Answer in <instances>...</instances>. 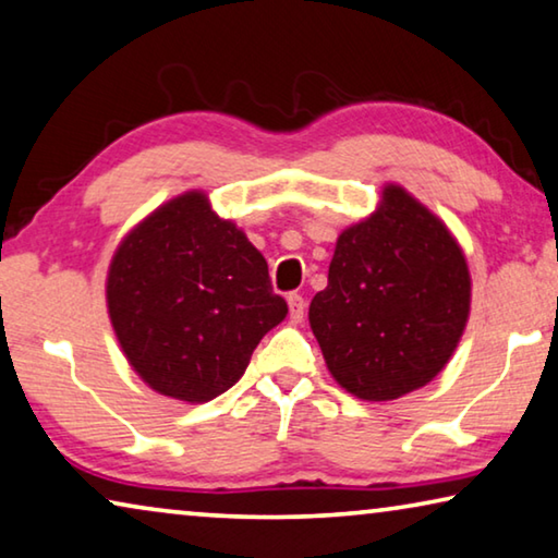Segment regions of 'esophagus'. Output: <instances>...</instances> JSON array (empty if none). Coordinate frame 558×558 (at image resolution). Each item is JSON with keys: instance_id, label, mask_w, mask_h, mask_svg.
Returning <instances> with one entry per match:
<instances>
[{"instance_id": "34e87169", "label": "esophagus", "mask_w": 558, "mask_h": 558, "mask_svg": "<svg viewBox=\"0 0 558 558\" xmlns=\"http://www.w3.org/2000/svg\"><path fill=\"white\" fill-rule=\"evenodd\" d=\"M288 307H290V320L301 323L303 315H305V301H303V295L290 293V295H288Z\"/></svg>"}]
</instances>
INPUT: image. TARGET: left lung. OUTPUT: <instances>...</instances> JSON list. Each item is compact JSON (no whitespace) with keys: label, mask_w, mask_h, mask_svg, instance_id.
<instances>
[{"label":"left lung","mask_w":558,"mask_h":558,"mask_svg":"<svg viewBox=\"0 0 558 558\" xmlns=\"http://www.w3.org/2000/svg\"><path fill=\"white\" fill-rule=\"evenodd\" d=\"M469 313L471 272L459 240L409 190L386 182L376 210L338 235L328 286L307 320L336 384L380 403L446 368Z\"/></svg>","instance_id":"1"}]
</instances>
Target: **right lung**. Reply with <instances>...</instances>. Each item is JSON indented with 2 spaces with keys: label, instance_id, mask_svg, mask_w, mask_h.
Wrapping results in <instances>:
<instances>
[{
  "label": "right lung",
  "instance_id": "right-lung-1",
  "mask_svg": "<svg viewBox=\"0 0 558 558\" xmlns=\"http://www.w3.org/2000/svg\"><path fill=\"white\" fill-rule=\"evenodd\" d=\"M105 298L132 371L185 403L235 386L260 338L288 315L260 251L203 190L155 207L120 240Z\"/></svg>",
  "mask_w": 558,
  "mask_h": 558
}]
</instances>
